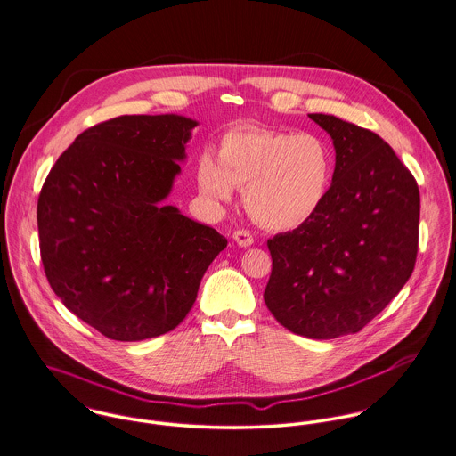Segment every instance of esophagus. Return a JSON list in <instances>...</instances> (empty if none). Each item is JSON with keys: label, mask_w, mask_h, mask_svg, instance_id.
Here are the masks:
<instances>
[{"label": "esophagus", "mask_w": 456, "mask_h": 456, "mask_svg": "<svg viewBox=\"0 0 456 456\" xmlns=\"http://www.w3.org/2000/svg\"><path fill=\"white\" fill-rule=\"evenodd\" d=\"M232 238H234V241H236L240 247H250V245L254 243V236H252V232L247 231V229H238V231H234Z\"/></svg>", "instance_id": "1"}]
</instances>
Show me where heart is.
<instances>
[{
    "instance_id": "heart-1",
    "label": "heart",
    "mask_w": 456,
    "mask_h": 456,
    "mask_svg": "<svg viewBox=\"0 0 456 456\" xmlns=\"http://www.w3.org/2000/svg\"><path fill=\"white\" fill-rule=\"evenodd\" d=\"M197 183L213 202H227L245 188V208L256 222L289 231L308 222L324 204L335 175V155L317 134L240 128L227 132L218 160L204 151Z\"/></svg>"
}]
</instances>
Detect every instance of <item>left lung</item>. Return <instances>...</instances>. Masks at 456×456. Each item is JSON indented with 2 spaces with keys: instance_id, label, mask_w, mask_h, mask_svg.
I'll return each mask as SVG.
<instances>
[{
  "instance_id": "8db88e82",
  "label": "left lung",
  "mask_w": 456,
  "mask_h": 456,
  "mask_svg": "<svg viewBox=\"0 0 456 456\" xmlns=\"http://www.w3.org/2000/svg\"><path fill=\"white\" fill-rule=\"evenodd\" d=\"M335 146L321 209L268 240L273 268L265 301L289 331L330 340L358 333L412 274L419 188L377 134L330 114H308Z\"/></svg>"
}]
</instances>
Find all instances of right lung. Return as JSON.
Masks as SVG:
<instances>
[{
    "instance_id": "1",
    "label": "right lung",
    "mask_w": 456,
    "mask_h": 456,
    "mask_svg": "<svg viewBox=\"0 0 456 456\" xmlns=\"http://www.w3.org/2000/svg\"><path fill=\"white\" fill-rule=\"evenodd\" d=\"M197 121L118 116L85 130L42 186L45 276L63 305L110 340L173 331L227 240L162 200Z\"/></svg>"
}]
</instances>
